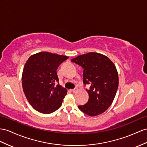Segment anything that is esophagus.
I'll list each match as a JSON object with an SVG mask.
<instances>
[{
    "label": "esophagus",
    "instance_id": "34e87169",
    "mask_svg": "<svg viewBox=\"0 0 147 147\" xmlns=\"http://www.w3.org/2000/svg\"><path fill=\"white\" fill-rule=\"evenodd\" d=\"M71 91H72L73 92H76L78 91V88H75L74 89L71 90Z\"/></svg>",
    "mask_w": 147,
    "mask_h": 147
}]
</instances>
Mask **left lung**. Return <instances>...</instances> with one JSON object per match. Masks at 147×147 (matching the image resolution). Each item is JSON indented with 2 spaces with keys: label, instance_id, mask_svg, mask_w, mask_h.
<instances>
[{
  "label": "left lung",
  "instance_id": "left-lung-1",
  "mask_svg": "<svg viewBox=\"0 0 147 147\" xmlns=\"http://www.w3.org/2000/svg\"><path fill=\"white\" fill-rule=\"evenodd\" d=\"M83 70V83L90 84L89 100L78 108L89 116H96L111 106L119 86L118 73L114 64L106 56L91 52L71 60Z\"/></svg>",
  "mask_w": 147,
  "mask_h": 147
}]
</instances>
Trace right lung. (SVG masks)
<instances>
[{
    "mask_svg": "<svg viewBox=\"0 0 147 147\" xmlns=\"http://www.w3.org/2000/svg\"><path fill=\"white\" fill-rule=\"evenodd\" d=\"M67 58L66 56L40 52L26 62L22 87L30 104L38 112L48 114L61 107L67 90L59 84L56 70Z\"/></svg>",
    "mask_w": 147,
    "mask_h": 147,
    "instance_id": "obj_1",
    "label": "right lung"
}]
</instances>
